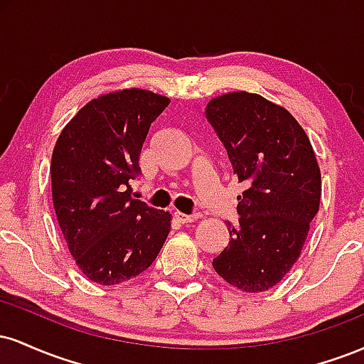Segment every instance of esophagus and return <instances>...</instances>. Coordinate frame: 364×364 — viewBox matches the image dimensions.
I'll return each mask as SVG.
<instances>
[{
  "label": "esophagus",
  "mask_w": 364,
  "mask_h": 364,
  "mask_svg": "<svg viewBox=\"0 0 364 364\" xmlns=\"http://www.w3.org/2000/svg\"><path fill=\"white\" fill-rule=\"evenodd\" d=\"M174 219L181 224H188V223H193V220L198 219V215H186L183 212H174Z\"/></svg>",
  "instance_id": "1"
}]
</instances>
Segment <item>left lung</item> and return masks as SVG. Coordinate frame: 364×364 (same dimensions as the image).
I'll return each instance as SVG.
<instances>
[{"mask_svg": "<svg viewBox=\"0 0 364 364\" xmlns=\"http://www.w3.org/2000/svg\"><path fill=\"white\" fill-rule=\"evenodd\" d=\"M243 195L231 241L212 267L245 292L270 289L301 255L320 207L321 174L310 139L282 106L250 92H229L207 104Z\"/></svg>", "mask_w": 364, "mask_h": 364, "instance_id": "left-lung-1", "label": "left lung"}]
</instances>
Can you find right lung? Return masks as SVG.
Wrapping results in <instances>:
<instances>
[{"instance_id":"right-lung-1","label":"right lung","mask_w":364,"mask_h":364,"mask_svg":"<svg viewBox=\"0 0 364 364\" xmlns=\"http://www.w3.org/2000/svg\"><path fill=\"white\" fill-rule=\"evenodd\" d=\"M169 97L123 89L87 102L53 150L51 186L58 224L87 279L114 286L147 270L171 229V214L129 196V179L150 124Z\"/></svg>"}]
</instances>
